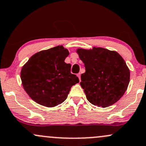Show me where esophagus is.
Listing matches in <instances>:
<instances>
[{
	"instance_id": "34e87169",
	"label": "esophagus",
	"mask_w": 146,
	"mask_h": 146,
	"mask_svg": "<svg viewBox=\"0 0 146 146\" xmlns=\"http://www.w3.org/2000/svg\"><path fill=\"white\" fill-rule=\"evenodd\" d=\"M77 76L78 77V78H79V80H80V73H78V74H77Z\"/></svg>"
}]
</instances>
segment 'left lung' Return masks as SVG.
Returning a JSON list of instances; mask_svg holds the SVG:
<instances>
[{"instance_id":"1","label":"left lung","mask_w":146,"mask_h":146,"mask_svg":"<svg viewBox=\"0 0 146 146\" xmlns=\"http://www.w3.org/2000/svg\"><path fill=\"white\" fill-rule=\"evenodd\" d=\"M84 64L80 85L89 102L103 108L113 105L124 95L129 82V68L117 52L94 47L78 48Z\"/></svg>"}]
</instances>
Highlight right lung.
Here are the masks:
<instances>
[{
    "label": "right lung",
    "mask_w": 146,
    "mask_h": 146,
    "mask_svg": "<svg viewBox=\"0 0 146 146\" xmlns=\"http://www.w3.org/2000/svg\"><path fill=\"white\" fill-rule=\"evenodd\" d=\"M68 49L57 46L39 51L22 67L21 79L24 90L39 105L54 107L67 98L70 88L79 82L70 73V64L64 62Z\"/></svg>",
    "instance_id": "1"
}]
</instances>
